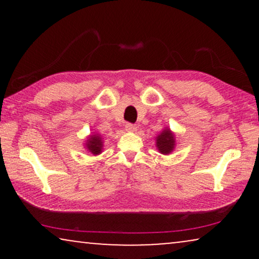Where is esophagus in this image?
Returning a JSON list of instances; mask_svg holds the SVG:
<instances>
[{"label":"esophagus","mask_w":259,"mask_h":259,"mask_svg":"<svg viewBox=\"0 0 259 259\" xmlns=\"http://www.w3.org/2000/svg\"><path fill=\"white\" fill-rule=\"evenodd\" d=\"M125 128H126V131H130V132H134V131L137 130V126L134 125V123L127 122L126 125H125Z\"/></svg>","instance_id":"34e87169"}]
</instances>
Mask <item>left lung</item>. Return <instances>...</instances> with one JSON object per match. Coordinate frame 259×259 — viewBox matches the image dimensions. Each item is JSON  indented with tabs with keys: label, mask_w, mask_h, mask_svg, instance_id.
<instances>
[{
	"label": "left lung",
	"mask_w": 259,
	"mask_h": 259,
	"mask_svg": "<svg viewBox=\"0 0 259 259\" xmlns=\"http://www.w3.org/2000/svg\"><path fill=\"white\" fill-rule=\"evenodd\" d=\"M157 147L160 153L168 154L169 152L173 151L175 147V137L169 132V130H164L157 137Z\"/></svg>",
	"instance_id": "1"
}]
</instances>
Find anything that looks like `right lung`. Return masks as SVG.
I'll return each instance as SVG.
<instances>
[{"label": "right lung", "instance_id": "add662e5", "mask_svg": "<svg viewBox=\"0 0 259 259\" xmlns=\"http://www.w3.org/2000/svg\"><path fill=\"white\" fill-rule=\"evenodd\" d=\"M87 148L90 150L93 154H99L101 152L102 148V141L101 138L98 136H92L91 139H88L87 141Z\"/></svg>", "mask_w": 259, "mask_h": 259}]
</instances>
